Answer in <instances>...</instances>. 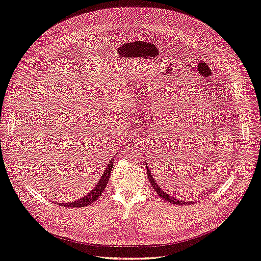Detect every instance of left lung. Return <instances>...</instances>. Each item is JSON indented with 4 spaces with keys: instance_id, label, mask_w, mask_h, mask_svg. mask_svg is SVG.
<instances>
[{
    "instance_id": "1",
    "label": "left lung",
    "mask_w": 261,
    "mask_h": 261,
    "mask_svg": "<svg viewBox=\"0 0 261 261\" xmlns=\"http://www.w3.org/2000/svg\"><path fill=\"white\" fill-rule=\"evenodd\" d=\"M146 170H147L148 180H150L151 186H153L154 190L157 192V194H158L161 198H164L165 201H167V202H169V203H171V204H176V205H189V204H190V203L187 202V201L185 202V201H181V200H177V198H175V197H172L170 194H167L165 191H163V189L160 188V186H158V185L156 184V181L154 180V178H153V176H152V174H151V171L148 170L147 167H146Z\"/></svg>"
}]
</instances>
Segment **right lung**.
<instances>
[{"instance_id": "right-lung-1", "label": "right lung", "mask_w": 261, "mask_h": 261, "mask_svg": "<svg viewBox=\"0 0 261 261\" xmlns=\"http://www.w3.org/2000/svg\"><path fill=\"white\" fill-rule=\"evenodd\" d=\"M114 158L110 159L109 164L107 165L106 170L104 171V174L102 175V177L100 178V180L97 181L96 186L94 187L93 190H91L88 194H86L85 196L81 197L80 200L77 201H74L71 203H59V206H63V207H71V208H80V207H85V206H88L90 204H92L93 202H95L98 197L101 196V194L103 193L104 189L106 188V185L109 180V177L111 175V170H113V164H114Z\"/></svg>"}]
</instances>
